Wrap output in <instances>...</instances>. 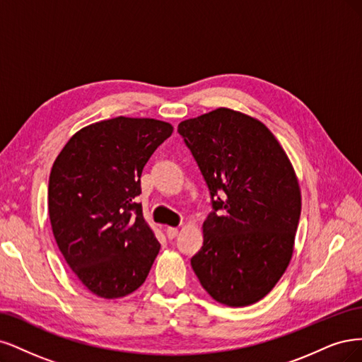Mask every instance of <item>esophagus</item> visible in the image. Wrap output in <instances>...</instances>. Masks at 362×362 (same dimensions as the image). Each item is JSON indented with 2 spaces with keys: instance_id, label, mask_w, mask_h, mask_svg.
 <instances>
[{
  "instance_id": "obj_1",
  "label": "esophagus",
  "mask_w": 362,
  "mask_h": 362,
  "mask_svg": "<svg viewBox=\"0 0 362 362\" xmlns=\"http://www.w3.org/2000/svg\"><path fill=\"white\" fill-rule=\"evenodd\" d=\"M177 233H179V228H177V227H167V228H165V235H167L168 239H174V238H176Z\"/></svg>"
}]
</instances>
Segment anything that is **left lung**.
I'll return each instance as SVG.
<instances>
[{"mask_svg": "<svg viewBox=\"0 0 362 362\" xmlns=\"http://www.w3.org/2000/svg\"><path fill=\"white\" fill-rule=\"evenodd\" d=\"M179 134L211 191L203 247L191 266L219 304L263 299L293 254L300 188L284 148L257 119L216 108L179 123Z\"/></svg>", "mask_w": 362, "mask_h": 362, "instance_id": "obj_1", "label": "left lung"}]
</instances>
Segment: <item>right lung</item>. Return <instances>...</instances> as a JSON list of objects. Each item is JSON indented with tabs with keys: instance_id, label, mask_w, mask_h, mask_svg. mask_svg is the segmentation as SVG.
Segmentation results:
<instances>
[{
	"instance_id": "1",
	"label": "right lung",
	"mask_w": 362,
	"mask_h": 362,
	"mask_svg": "<svg viewBox=\"0 0 362 362\" xmlns=\"http://www.w3.org/2000/svg\"><path fill=\"white\" fill-rule=\"evenodd\" d=\"M171 134L167 122L120 115L79 129L54 162L48 188L54 238L79 281L99 298L135 291L159 252L135 198L144 165Z\"/></svg>"
}]
</instances>
